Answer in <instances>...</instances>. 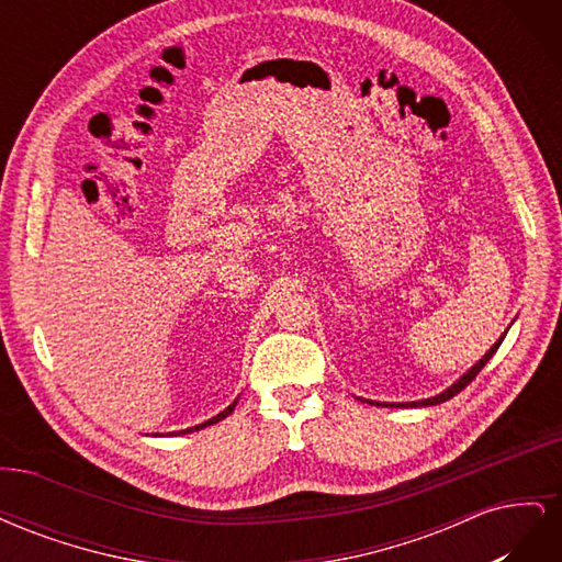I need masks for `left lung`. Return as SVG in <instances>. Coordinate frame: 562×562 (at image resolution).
Wrapping results in <instances>:
<instances>
[{"instance_id":"left-lung-1","label":"left lung","mask_w":562,"mask_h":562,"mask_svg":"<svg viewBox=\"0 0 562 562\" xmlns=\"http://www.w3.org/2000/svg\"><path fill=\"white\" fill-rule=\"evenodd\" d=\"M502 339H504V335L497 339V342L495 345H492L490 347V351L483 356V359L479 361V363H475L469 372H464V375L462 378H459L452 386H448L446 391H443V394H438V396H434V398H424V401H415V403H398L401 407H405V405H411V407H422V405H438V403H443V401H448V398H452V396H457L459 394V391H462L467 384H471L473 380H475V375H479V372L483 370V366L492 359V353H495L497 349H499V345H502ZM380 405V403H378ZM391 405H396V403H391Z\"/></svg>"}]
</instances>
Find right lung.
Wrapping results in <instances>:
<instances>
[{"label":"right lung","mask_w":562,"mask_h":562,"mask_svg":"<svg viewBox=\"0 0 562 562\" xmlns=\"http://www.w3.org/2000/svg\"><path fill=\"white\" fill-rule=\"evenodd\" d=\"M234 405H236V401H234V403H232V405H227V407H225V411H223V413H217V415H215V417H211V419H209V422H203V424H196V427H192V429H184V431H171V434H168V436H178V434H187V431H194V429H196V431H199V429H203V427H211V424H217V422H220V419H225V417H227V415H232V411H234Z\"/></svg>","instance_id":"right-lung-1"}]
</instances>
